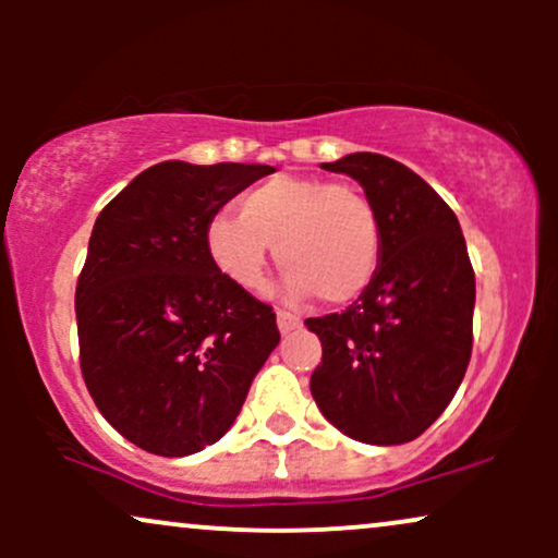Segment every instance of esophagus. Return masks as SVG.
I'll return each instance as SVG.
<instances>
[{
    "label": "esophagus",
    "mask_w": 558,
    "mask_h": 558,
    "mask_svg": "<svg viewBox=\"0 0 558 558\" xmlns=\"http://www.w3.org/2000/svg\"><path fill=\"white\" fill-rule=\"evenodd\" d=\"M299 325H301V317L291 315V312H286V310H278V328H280V332L296 330Z\"/></svg>",
    "instance_id": "1"
}]
</instances>
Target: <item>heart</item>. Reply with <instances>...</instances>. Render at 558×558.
<instances>
[{"mask_svg": "<svg viewBox=\"0 0 558 558\" xmlns=\"http://www.w3.org/2000/svg\"><path fill=\"white\" fill-rule=\"evenodd\" d=\"M204 243L217 270L248 293L265 288L275 246L288 296L317 293L325 304L360 296L383 257L380 217L364 191L312 175H278L246 191L239 215L207 222Z\"/></svg>", "mask_w": 558, "mask_h": 558, "instance_id": "b5f03b06", "label": "heart"}]
</instances>
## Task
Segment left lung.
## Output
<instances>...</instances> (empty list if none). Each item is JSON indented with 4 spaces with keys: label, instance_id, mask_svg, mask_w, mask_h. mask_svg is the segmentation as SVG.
I'll return each mask as SVG.
<instances>
[{
    "label": "left lung",
    "instance_id": "left-lung-1",
    "mask_svg": "<svg viewBox=\"0 0 558 558\" xmlns=\"http://www.w3.org/2000/svg\"><path fill=\"white\" fill-rule=\"evenodd\" d=\"M325 170L362 183L383 257L360 301L306 328L323 343L310 388L349 438L399 446L422 435L464 380L472 356L475 270L457 215L417 172L356 151Z\"/></svg>",
    "mask_w": 558,
    "mask_h": 558
}]
</instances>
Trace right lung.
Returning <instances> with one entry per match:
<instances>
[{
	"label": "right lung",
	"mask_w": 558,
	"mask_h": 558,
	"mask_svg": "<svg viewBox=\"0 0 558 558\" xmlns=\"http://www.w3.org/2000/svg\"><path fill=\"white\" fill-rule=\"evenodd\" d=\"M270 165L159 162L96 217L75 286L81 373L123 438L189 457L239 417L278 345L270 304L213 265L207 222Z\"/></svg>",
	"instance_id": "1"
}]
</instances>
